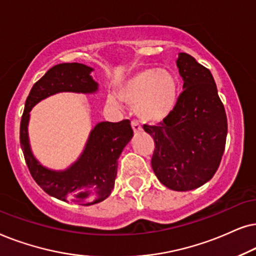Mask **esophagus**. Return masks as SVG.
<instances>
[{
  "label": "esophagus",
  "mask_w": 256,
  "mask_h": 256,
  "mask_svg": "<svg viewBox=\"0 0 256 256\" xmlns=\"http://www.w3.org/2000/svg\"><path fill=\"white\" fill-rule=\"evenodd\" d=\"M131 126H132V128H134V132H140L142 130L140 124H139V122H136V120H132L131 122Z\"/></svg>",
  "instance_id": "34e87169"
}]
</instances>
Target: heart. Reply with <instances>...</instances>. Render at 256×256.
Here are the masks:
<instances>
[{"label":"heart","instance_id":"obj_1","mask_svg":"<svg viewBox=\"0 0 256 256\" xmlns=\"http://www.w3.org/2000/svg\"><path fill=\"white\" fill-rule=\"evenodd\" d=\"M119 97L126 104L136 106L142 120H162L176 108L179 96L176 77L168 69H144L122 82L118 88ZM108 94L106 102L112 106H120L122 102Z\"/></svg>","mask_w":256,"mask_h":256}]
</instances>
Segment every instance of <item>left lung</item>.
<instances>
[{"label":"left lung","instance_id":"obj_1","mask_svg":"<svg viewBox=\"0 0 256 256\" xmlns=\"http://www.w3.org/2000/svg\"><path fill=\"white\" fill-rule=\"evenodd\" d=\"M176 66L184 91L176 108L156 126L144 125L154 140L151 165L159 182L173 190L202 186L216 174L227 137V117L210 71L188 54Z\"/></svg>","mask_w":256,"mask_h":256}]
</instances>
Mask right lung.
I'll return each instance as SVG.
<instances>
[{"label":"right lung","instance_id":"obj_1","mask_svg":"<svg viewBox=\"0 0 256 256\" xmlns=\"http://www.w3.org/2000/svg\"><path fill=\"white\" fill-rule=\"evenodd\" d=\"M92 70L80 63L57 64L48 70L30 90L20 128L23 154L37 185L51 196L84 206L103 202L114 190L118 158L134 136L130 120L98 122L90 132L80 158L64 171L44 168L34 156L28 122L32 108L44 98L58 92H96L98 84L90 74Z\"/></svg>","mask_w":256,"mask_h":256}]
</instances>
